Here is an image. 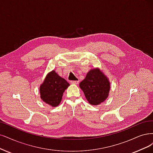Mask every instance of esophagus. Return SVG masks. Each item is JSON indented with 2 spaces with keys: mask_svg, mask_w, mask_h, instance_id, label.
I'll list each match as a JSON object with an SVG mask.
<instances>
[{
  "mask_svg": "<svg viewBox=\"0 0 153 153\" xmlns=\"http://www.w3.org/2000/svg\"><path fill=\"white\" fill-rule=\"evenodd\" d=\"M79 81H71V84H77L79 83Z\"/></svg>",
  "mask_w": 153,
  "mask_h": 153,
  "instance_id": "1",
  "label": "esophagus"
}]
</instances>
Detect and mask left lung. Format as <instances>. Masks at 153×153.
<instances>
[{"mask_svg": "<svg viewBox=\"0 0 153 153\" xmlns=\"http://www.w3.org/2000/svg\"><path fill=\"white\" fill-rule=\"evenodd\" d=\"M88 102L98 105L107 98L110 91V82L98 69L89 71L84 79L79 84Z\"/></svg>", "mask_w": 153, "mask_h": 153, "instance_id": "left-lung-1", "label": "left lung"}]
</instances>
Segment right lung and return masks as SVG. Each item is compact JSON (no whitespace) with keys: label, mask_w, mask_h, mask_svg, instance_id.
<instances>
[{"label":"right lung","mask_w":153,"mask_h":153,"mask_svg":"<svg viewBox=\"0 0 153 153\" xmlns=\"http://www.w3.org/2000/svg\"><path fill=\"white\" fill-rule=\"evenodd\" d=\"M69 86V82L65 79L59 76L55 71H52L48 74L39 87L41 98L44 102L53 107L58 106L64 91Z\"/></svg>","instance_id":"right-lung-1"}]
</instances>
